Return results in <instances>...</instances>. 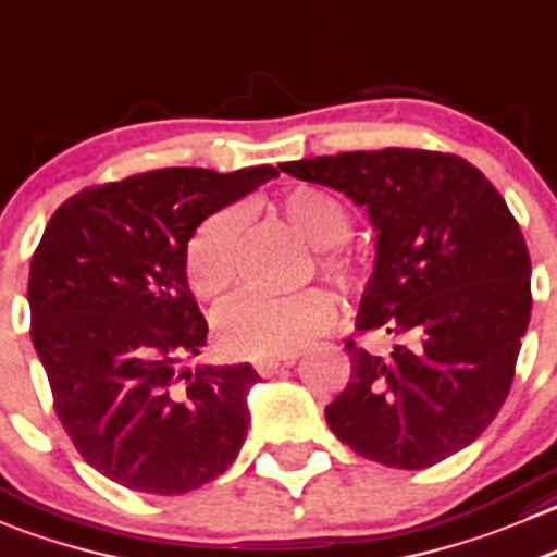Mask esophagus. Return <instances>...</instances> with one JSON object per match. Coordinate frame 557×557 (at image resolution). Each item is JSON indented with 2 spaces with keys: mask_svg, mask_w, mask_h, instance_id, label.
I'll list each match as a JSON object with an SVG mask.
<instances>
[{
  "mask_svg": "<svg viewBox=\"0 0 557 557\" xmlns=\"http://www.w3.org/2000/svg\"><path fill=\"white\" fill-rule=\"evenodd\" d=\"M296 361V356H288V359H263V361H256V370L258 375L263 377H272L277 375L280 370H285V367H290Z\"/></svg>",
  "mask_w": 557,
  "mask_h": 557,
  "instance_id": "34e87169",
  "label": "esophagus"
}]
</instances>
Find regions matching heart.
I'll use <instances>...</instances> for the list:
<instances>
[{"mask_svg": "<svg viewBox=\"0 0 557 557\" xmlns=\"http://www.w3.org/2000/svg\"><path fill=\"white\" fill-rule=\"evenodd\" d=\"M280 214L299 239L315 247V267L339 294L356 296L367 283V269L339 242L350 234V214L321 190L288 193ZM242 218L223 209L196 228L187 242V283L201 299H220L236 283ZM337 307L326 290L307 288L290 296H242L218 312L220 343L231 356L263 361L288 359L332 326Z\"/></svg>", "mask_w": 557, "mask_h": 557, "instance_id": "1", "label": "heart"}]
</instances>
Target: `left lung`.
Returning a JSON list of instances; mask_svg holds the SVG:
<instances>
[{
    "label": "left lung",
    "mask_w": 557,
    "mask_h": 557,
    "mask_svg": "<svg viewBox=\"0 0 557 557\" xmlns=\"http://www.w3.org/2000/svg\"><path fill=\"white\" fill-rule=\"evenodd\" d=\"M280 171L345 193L377 234L356 329L394 345L370 354L345 343L350 381L326 405L332 433L405 471L471 446L509 394L531 321V256L500 193L468 160L428 149L343 152Z\"/></svg>",
    "instance_id": "1"
}]
</instances>
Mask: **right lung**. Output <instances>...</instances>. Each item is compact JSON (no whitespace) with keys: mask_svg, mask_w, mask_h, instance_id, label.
<instances>
[{"mask_svg":"<svg viewBox=\"0 0 557 557\" xmlns=\"http://www.w3.org/2000/svg\"><path fill=\"white\" fill-rule=\"evenodd\" d=\"M277 169H163L86 187L32 256V343L78 455L127 490L185 495L218 479L250 428V364L182 361L207 345L187 285L198 225Z\"/></svg>","mask_w":557,"mask_h":557,"instance_id":"add662e5","label":"right lung"}]
</instances>
